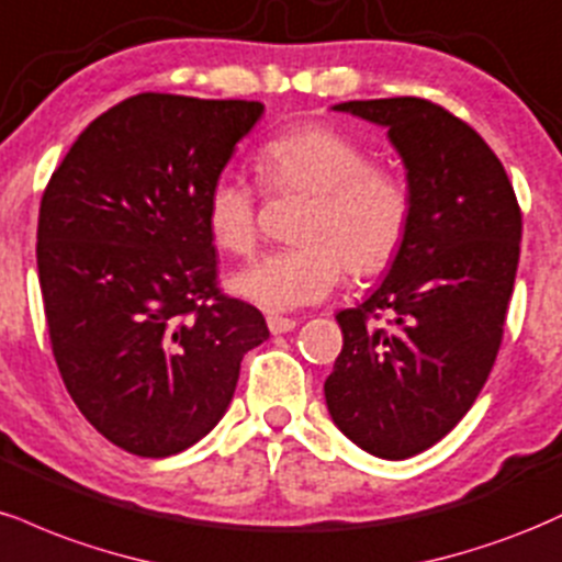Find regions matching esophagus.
Wrapping results in <instances>:
<instances>
[{"label":"esophagus","mask_w":562,"mask_h":562,"mask_svg":"<svg viewBox=\"0 0 562 562\" xmlns=\"http://www.w3.org/2000/svg\"><path fill=\"white\" fill-rule=\"evenodd\" d=\"M268 328L270 334H289L296 328V321L283 318V315H268Z\"/></svg>","instance_id":"esophagus-1"}]
</instances>
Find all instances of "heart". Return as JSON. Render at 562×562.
Instances as JSON below:
<instances>
[{
  "instance_id": "1",
  "label": "heart",
  "mask_w": 562,
  "mask_h": 562,
  "mask_svg": "<svg viewBox=\"0 0 562 562\" xmlns=\"http://www.w3.org/2000/svg\"><path fill=\"white\" fill-rule=\"evenodd\" d=\"M257 170L276 194H305L294 228L296 247L262 255L231 276V292L252 305L286 313L326 300L345 268L371 279L397 260L413 221L405 181L375 168L371 151L341 131L305 123L273 136L257 151ZM210 239L228 255H249L260 234L255 189L221 173L204 200Z\"/></svg>"
}]
</instances>
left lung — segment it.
I'll return each instance as SVG.
<instances>
[{
  "label": "left lung",
  "instance_id": "1",
  "mask_svg": "<svg viewBox=\"0 0 562 562\" xmlns=\"http://www.w3.org/2000/svg\"><path fill=\"white\" fill-rule=\"evenodd\" d=\"M336 112L386 128L413 221L384 281L336 315L345 347L323 384L331 420L360 450L405 460L460 424L497 358L520 255V207L503 162L471 125L418 97ZM379 312L389 327L371 324Z\"/></svg>",
  "mask_w": 562,
  "mask_h": 562
}]
</instances>
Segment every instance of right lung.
<instances>
[{
  "label": "right lung",
  "instance_id": "1",
  "mask_svg": "<svg viewBox=\"0 0 562 562\" xmlns=\"http://www.w3.org/2000/svg\"><path fill=\"white\" fill-rule=\"evenodd\" d=\"M266 104L136 94L86 125L38 210L36 266L59 375L138 458L217 426L262 313L215 286L204 200Z\"/></svg>",
  "mask_w": 562,
  "mask_h": 562
}]
</instances>
